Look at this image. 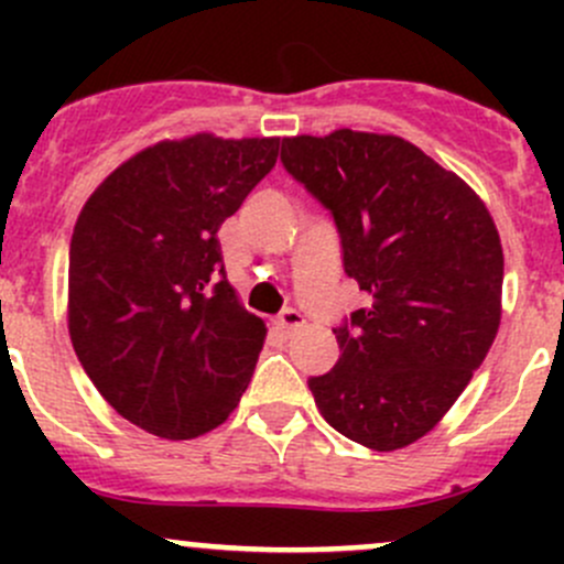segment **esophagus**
<instances>
[{
	"label": "esophagus",
	"mask_w": 564,
	"mask_h": 564,
	"mask_svg": "<svg viewBox=\"0 0 564 564\" xmlns=\"http://www.w3.org/2000/svg\"><path fill=\"white\" fill-rule=\"evenodd\" d=\"M275 324H278V327L283 329V333L292 335V333H297L300 327H303V324H305V316L300 314V311L289 308V311H283L281 316H278V322H275Z\"/></svg>",
	"instance_id": "1"
}]
</instances>
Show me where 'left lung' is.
<instances>
[{"mask_svg":"<svg viewBox=\"0 0 564 564\" xmlns=\"http://www.w3.org/2000/svg\"><path fill=\"white\" fill-rule=\"evenodd\" d=\"M281 161L333 213L368 308L311 377L322 417L390 453L423 440L469 384L502 318L505 256L486 202L412 141L340 128L289 135Z\"/></svg>","mask_w":564,"mask_h":564,"instance_id":"left-lung-1","label":"left lung"}]
</instances>
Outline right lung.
I'll return each instance as SVG.
<instances>
[{
  "label": "right lung",
  "mask_w": 564,
  "mask_h": 564,
  "mask_svg": "<svg viewBox=\"0 0 564 564\" xmlns=\"http://www.w3.org/2000/svg\"><path fill=\"white\" fill-rule=\"evenodd\" d=\"M278 135L196 133L144 147L82 207L67 329L100 395L161 440L218 429L267 327L226 278L218 229L278 161Z\"/></svg>",
  "instance_id": "add662e5"
}]
</instances>
